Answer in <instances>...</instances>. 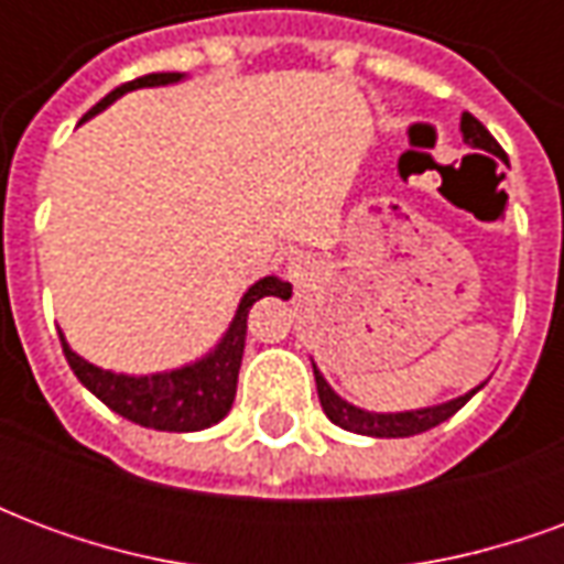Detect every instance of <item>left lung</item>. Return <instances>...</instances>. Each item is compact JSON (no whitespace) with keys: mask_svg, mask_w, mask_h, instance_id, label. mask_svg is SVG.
Instances as JSON below:
<instances>
[{"mask_svg":"<svg viewBox=\"0 0 564 564\" xmlns=\"http://www.w3.org/2000/svg\"><path fill=\"white\" fill-rule=\"evenodd\" d=\"M462 141L468 144V148L477 150H489V153H496L505 160V150L498 148V141L489 135V129L471 117L468 111L462 115ZM314 366V362H311ZM314 380H317V395L319 404H323V411L329 416L332 423L341 425L347 432H356V435H368V437H408V435H420L425 429H432V425L444 423L449 416L459 411L462 404L471 399L474 392L484 390V383L480 387H474L471 392H465L459 399H449L444 404H432V408H416V411H399V414H375V411H362V408H356V404L344 402L338 392L332 390L326 378L319 375V368L314 366Z\"/></svg>","mask_w":564,"mask_h":564,"instance_id":"left-lung-1","label":"left lung"}]
</instances>
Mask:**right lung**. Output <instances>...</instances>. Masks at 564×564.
<instances>
[{"label":"right lung","instance_id":"add662e5","mask_svg":"<svg viewBox=\"0 0 564 564\" xmlns=\"http://www.w3.org/2000/svg\"><path fill=\"white\" fill-rule=\"evenodd\" d=\"M186 75L181 72H160V75H144L117 87L105 96L102 102H96L80 117L90 120L108 105H115L120 96H127L141 87H165V84H177ZM290 293V283L281 278H262L257 281L238 302L229 329L223 332V338L214 344V350L186 362L172 371H156V375H120V371H108L87 362L68 347L66 335L59 332L63 341V354H66L68 366L75 371V378L87 387V390L105 402L115 414L127 416L132 423L144 425V429H156V432H202L208 425L220 423L223 416L232 411L235 387H238V368H241V356H245V338H247V314L253 302L262 295Z\"/></svg>","mask_w":564,"mask_h":564}]
</instances>
